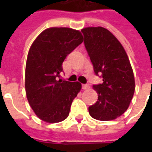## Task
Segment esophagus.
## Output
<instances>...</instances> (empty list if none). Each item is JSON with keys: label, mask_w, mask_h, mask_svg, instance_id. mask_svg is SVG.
<instances>
[{"label": "esophagus", "mask_w": 152, "mask_h": 152, "mask_svg": "<svg viewBox=\"0 0 152 152\" xmlns=\"http://www.w3.org/2000/svg\"><path fill=\"white\" fill-rule=\"evenodd\" d=\"M82 89H89V85H87V84H84V85H82Z\"/></svg>", "instance_id": "34e87169"}]
</instances>
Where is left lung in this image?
I'll return each mask as SVG.
<instances>
[{
    "label": "left lung",
    "instance_id": "left-lung-1",
    "mask_svg": "<svg viewBox=\"0 0 152 152\" xmlns=\"http://www.w3.org/2000/svg\"><path fill=\"white\" fill-rule=\"evenodd\" d=\"M81 32L94 73L102 78V84L93 86L99 98L89 107V115L99 121H112L127 110L133 99V69L122 45L108 30L91 27Z\"/></svg>",
    "mask_w": 152,
    "mask_h": 152
}]
</instances>
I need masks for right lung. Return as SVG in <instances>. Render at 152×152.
Here are the masks:
<instances>
[{
    "mask_svg": "<svg viewBox=\"0 0 152 152\" xmlns=\"http://www.w3.org/2000/svg\"><path fill=\"white\" fill-rule=\"evenodd\" d=\"M82 42L79 31L51 28L42 31L31 45L26 63L25 89L29 104L42 121L56 123L68 116L81 84L59 79L60 73L66 57Z\"/></svg>",
    "mask_w": 152,
    "mask_h": 152,
    "instance_id": "1",
    "label": "right lung"
}]
</instances>
